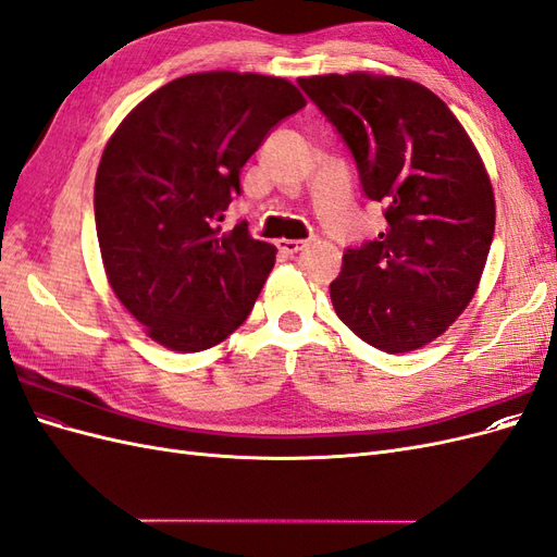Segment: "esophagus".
I'll list each match as a JSON object with an SVG mask.
<instances>
[{
  "label": "esophagus",
  "mask_w": 557,
  "mask_h": 557,
  "mask_svg": "<svg viewBox=\"0 0 557 557\" xmlns=\"http://www.w3.org/2000/svg\"><path fill=\"white\" fill-rule=\"evenodd\" d=\"M278 248L285 252V256H295L301 248H307V242H297V239H278Z\"/></svg>",
  "instance_id": "1"
}]
</instances>
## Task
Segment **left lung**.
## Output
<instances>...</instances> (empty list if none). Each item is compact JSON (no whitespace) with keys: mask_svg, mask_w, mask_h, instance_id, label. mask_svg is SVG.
<instances>
[{"mask_svg":"<svg viewBox=\"0 0 557 557\" xmlns=\"http://www.w3.org/2000/svg\"><path fill=\"white\" fill-rule=\"evenodd\" d=\"M297 83L348 144L364 195L385 205L379 239L346 250L332 307L369 346L423 348L467 309L493 244L495 195L479 150L416 81L352 72Z\"/></svg>","mask_w":557,"mask_h":557,"instance_id":"left-lung-1","label":"left lung"}]
</instances>
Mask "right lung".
Listing matches in <instances>:
<instances>
[{
    "instance_id": "right-lung-1",
    "label": "right lung",
    "mask_w": 557,
    "mask_h": 557,
    "mask_svg": "<svg viewBox=\"0 0 557 557\" xmlns=\"http://www.w3.org/2000/svg\"><path fill=\"white\" fill-rule=\"evenodd\" d=\"M301 107L285 78L199 72L150 92L111 134L95 178L99 250L111 290L160 346L207 350L248 318L276 248L221 223L242 166Z\"/></svg>"
}]
</instances>
